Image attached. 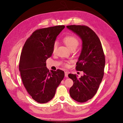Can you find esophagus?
<instances>
[{"label":"esophagus","mask_w":123,"mask_h":123,"mask_svg":"<svg viewBox=\"0 0 123 123\" xmlns=\"http://www.w3.org/2000/svg\"><path fill=\"white\" fill-rule=\"evenodd\" d=\"M65 76L66 77H68V72L67 71H65Z\"/></svg>","instance_id":"1"}]
</instances>
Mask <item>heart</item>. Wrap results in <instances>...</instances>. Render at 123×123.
<instances>
[{
    "label": "heart",
    "mask_w": 123,
    "mask_h": 123,
    "mask_svg": "<svg viewBox=\"0 0 123 123\" xmlns=\"http://www.w3.org/2000/svg\"><path fill=\"white\" fill-rule=\"evenodd\" d=\"M64 42L66 45L67 46L68 48L70 49H71L72 48H76L77 46L79 45V40L75 37V36L72 35H68L65 37L64 38ZM57 47V43L55 42L53 44V52H54L56 51ZM66 66H67V64H66Z\"/></svg>",
    "instance_id": "obj_1"
}]
</instances>
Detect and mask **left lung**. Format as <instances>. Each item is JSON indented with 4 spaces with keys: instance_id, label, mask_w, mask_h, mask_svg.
I'll list each match as a JSON object with an SVG mask.
<instances>
[{
    "instance_id": "1",
    "label": "left lung",
    "mask_w": 123,
    "mask_h": 123,
    "mask_svg": "<svg viewBox=\"0 0 123 123\" xmlns=\"http://www.w3.org/2000/svg\"><path fill=\"white\" fill-rule=\"evenodd\" d=\"M67 28L75 33L82 40V49L76 63V69L84 74L78 78L69 74L73 81L70 88V96L80 103L91 99L97 92L103 80L105 57L100 41L95 33L86 25H71Z\"/></svg>"
}]
</instances>
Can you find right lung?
Masks as SVG:
<instances>
[{
    "mask_svg": "<svg viewBox=\"0 0 123 123\" xmlns=\"http://www.w3.org/2000/svg\"><path fill=\"white\" fill-rule=\"evenodd\" d=\"M65 25L37 30L26 40L20 55L19 69L25 88L32 98L39 103L52 99L57 87L65 76L63 71H51L46 60L52 56L57 36Z\"/></svg>",
    "mask_w": 123,
    "mask_h": 123,
    "instance_id": "1",
    "label": "right lung"
}]
</instances>
